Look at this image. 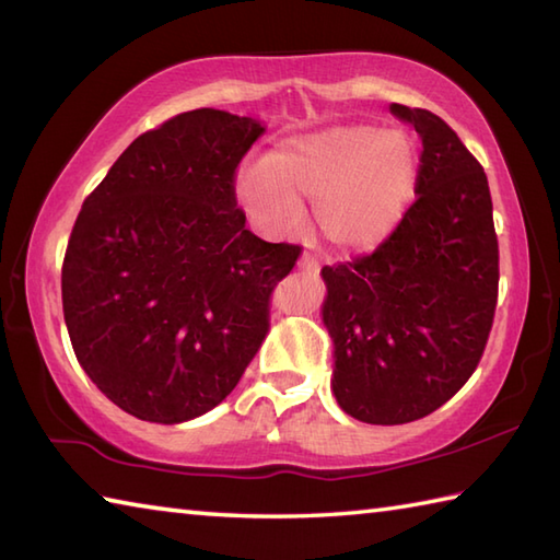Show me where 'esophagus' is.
<instances>
[{"mask_svg":"<svg viewBox=\"0 0 560 560\" xmlns=\"http://www.w3.org/2000/svg\"><path fill=\"white\" fill-rule=\"evenodd\" d=\"M299 267L307 273H317L319 269H323V265H319V259L313 255V253H305L301 259H299Z\"/></svg>","mask_w":560,"mask_h":560,"instance_id":"obj_1","label":"esophagus"}]
</instances>
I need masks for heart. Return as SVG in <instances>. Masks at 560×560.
Masks as SVG:
<instances>
[{"instance_id": "b5f03b06", "label": "heart", "mask_w": 560, "mask_h": 560, "mask_svg": "<svg viewBox=\"0 0 560 560\" xmlns=\"http://www.w3.org/2000/svg\"><path fill=\"white\" fill-rule=\"evenodd\" d=\"M416 183L419 149L404 132L371 125H343L295 139L261 165L237 175V199L271 231H289L301 219V197L317 205L327 241L349 253L380 245L401 223Z\"/></svg>"}]
</instances>
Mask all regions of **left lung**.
Here are the masks:
<instances>
[{
  "label": "left lung",
  "mask_w": 560,
  "mask_h": 560,
  "mask_svg": "<svg viewBox=\"0 0 560 560\" xmlns=\"http://www.w3.org/2000/svg\"><path fill=\"white\" fill-rule=\"evenodd\" d=\"M389 113L423 141L413 205L373 253L323 269L331 389L375 425L419 421L457 395L489 341L501 277L481 163L431 110Z\"/></svg>",
  "instance_id": "obj_1"
}]
</instances>
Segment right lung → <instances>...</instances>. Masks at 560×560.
<instances>
[{
	"label": "right lung",
	"instance_id": "add662e5",
	"mask_svg": "<svg viewBox=\"0 0 560 560\" xmlns=\"http://www.w3.org/2000/svg\"><path fill=\"white\" fill-rule=\"evenodd\" d=\"M265 132L223 110L139 135L83 199L62 265L71 347L105 397L183 423L231 395L303 247L245 229L235 173Z\"/></svg>",
	"mask_w": 560,
	"mask_h": 560
}]
</instances>
